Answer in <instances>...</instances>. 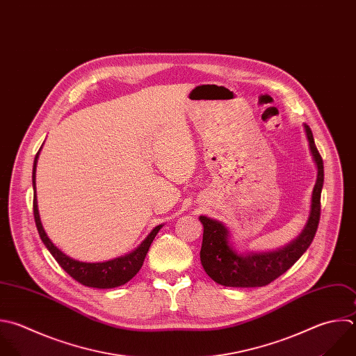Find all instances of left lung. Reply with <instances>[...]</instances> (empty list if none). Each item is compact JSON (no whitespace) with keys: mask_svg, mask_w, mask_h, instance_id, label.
Segmentation results:
<instances>
[{"mask_svg":"<svg viewBox=\"0 0 356 356\" xmlns=\"http://www.w3.org/2000/svg\"><path fill=\"white\" fill-rule=\"evenodd\" d=\"M313 160L317 165V179L312 193V206L307 224L302 234L288 246L267 253L238 254L228 243V229L224 224L200 216L203 224V242L200 261L207 275L224 286L252 288L264 286L289 270L310 246L320 220V196L324 182L323 159L314 145L312 131L305 125Z\"/></svg>","mask_w":356,"mask_h":356,"instance_id":"left-lung-1","label":"left lung"}]
</instances>
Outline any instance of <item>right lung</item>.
I'll return each instance as SVG.
<instances>
[{
	"label": "right lung",
	"instance_id": "obj_1",
	"mask_svg": "<svg viewBox=\"0 0 356 356\" xmlns=\"http://www.w3.org/2000/svg\"><path fill=\"white\" fill-rule=\"evenodd\" d=\"M39 153L38 152L36 157H35V163H33V189H35V197H33V214H35V222L39 231V235L43 241V243L46 245V248L50 250V253L53 254V257L57 260V263L78 282H81L82 285L86 286H92V288H100V289H107V288H115L120 285L127 284L131 278H134L136 275V273L140 270L145 257L149 252V248L154 239V236L157 235V232L160 231V228L163 225H157L149 235L147 238L140 243V246L138 249H135L132 253L110 260V261H104V263H83V261H78L70 256H67L65 253H63L47 236L42 221H40V216H39V210H38V199H36V164H38V159H39Z\"/></svg>",
	"mask_w": 356,
	"mask_h": 356
}]
</instances>
